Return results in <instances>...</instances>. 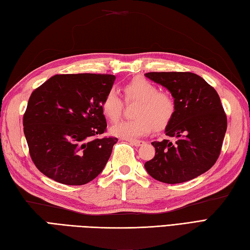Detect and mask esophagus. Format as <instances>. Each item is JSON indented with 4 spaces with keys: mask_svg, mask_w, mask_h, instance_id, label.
<instances>
[{
    "mask_svg": "<svg viewBox=\"0 0 250 250\" xmlns=\"http://www.w3.org/2000/svg\"><path fill=\"white\" fill-rule=\"evenodd\" d=\"M130 144H132L133 146H143L145 144L144 141H139V140H126Z\"/></svg>",
    "mask_w": 250,
    "mask_h": 250,
    "instance_id": "34e87169",
    "label": "esophagus"
}]
</instances>
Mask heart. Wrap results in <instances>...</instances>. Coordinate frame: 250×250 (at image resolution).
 Returning <instances> with one entry per match:
<instances>
[{"instance_id":"b5f03b06","label":"heart","mask_w":250,"mask_h":250,"mask_svg":"<svg viewBox=\"0 0 250 250\" xmlns=\"http://www.w3.org/2000/svg\"><path fill=\"white\" fill-rule=\"evenodd\" d=\"M126 101H139L135 106L136 118L125 120L111 128V133L124 139H135L146 135L152 126L162 129L169 121L175 111V102L168 93L160 92L159 88L145 78H134L122 87ZM102 113L110 122L119 120L124 108L119 94L109 90L101 104Z\"/></svg>"}]
</instances>
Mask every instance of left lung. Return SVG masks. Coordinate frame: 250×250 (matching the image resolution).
<instances>
[{
	"label": "left lung",
	"mask_w": 250,
	"mask_h": 250,
	"mask_svg": "<svg viewBox=\"0 0 250 250\" xmlns=\"http://www.w3.org/2000/svg\"><path fill=\"white\" fill-rule=\"evenodd\" d=\"M145 76L172 93L175 111L166 134L175 142H152L156 155L145 163L151 177L166 184L188 182L208 171L218 159L227 116L216 90L190 72H150Z\"/></svg>",
	"instance_id": "8db88e82"
}]
</instances>
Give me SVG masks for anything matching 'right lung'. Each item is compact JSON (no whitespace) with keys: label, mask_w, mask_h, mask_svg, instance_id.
Wrapping results in <instances>:
<instances>
[{"label":"right lung","mask_w":250,"mask_h":250,"mask_svg":"<svg viewBox=\"0 0 250 250\" xmlns=\"http://www.w3.org/2000/svg\"><path fill=\"white\" fill-rule=\"evenodd\" d=\"M116 77L109 74H58L32 92L23 132L32 161L47 177L81 186L103 171L117 137L106 131L101 104Z\"/></svg>","instance_id":"1"}]
</instances>
